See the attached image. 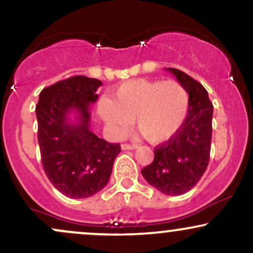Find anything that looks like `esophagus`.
I'll return each instance as SVG.
<instances>
[{
    "instance_id": "34e87169",
    "label": "esophagus",
    "mask_w": 253,
    "mask_h": 253,
    "mask_svg": "<svg viewBox=\"0 0 253 253\" xmlns=\"http://www.w3.org/2000/svg\"><path fill=\"white\" fill-rule=\"evenodd\" d=\"M121 149H123V150H134V149H136V145L123 144V145H121Z\"/></svg>"
}]
</instances>
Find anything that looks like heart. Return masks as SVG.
<instances>
[{"label": "heart", "instance_id": "1", "mask_svg": "<svg viewBox=\"0 0 253 253\" xmlns=\"http://www.w3.org/2000/svg\"><path fill=\"white\" fill-rule=\"evenodd\" d=\"M98 110L117 134L127 132L135 120L147 141L162 144L173 138L187 120L189 94L177 81H128L118 86L110 102H101Z\"/></svg>", "mask_w": 253, "mask_h": 253}]
</instances>
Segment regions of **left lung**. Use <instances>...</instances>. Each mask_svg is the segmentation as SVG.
<instances>
[{"mask_svg": "<svg viewBox=\"0 0 253 253\" xmlns=\"http://www.w3.org/2000/svg\"><path fill=\"white\" fill-rule=\"evenodd\" d=\"M165 70L187 89L189 113L181 130L156 147L155 159L141 173L157 190L176 196L194 188L210 163L213 103L205 86L189 75L173 68Z\"/></svg>", "mask_w": 253, "mask_h": 253, "instance_id": "obj_1", "label": "left lung"}]
</instances>
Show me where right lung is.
Instances as JSON below:
<instances>
[{
  "instance_id": "1",
  "label": "right lung",
  "mask_w": 253,
  "mask_h": 253,
  "mask_svg": "<svg viewBox=\"0 0 253 253\" xmlns=\"http://www.w3.org/2000/svg\"><path fill=\"white\" fill-rule=\"evenodd\" d=\"M101 81L74 76L42 89L36 106L38 143L46 176L71 199L102 190L120 153L119 144L98 138L89 128L90 103L96 102ZM77 113L75 123L67 115Z\"/></svg>"
}]
</instances>
